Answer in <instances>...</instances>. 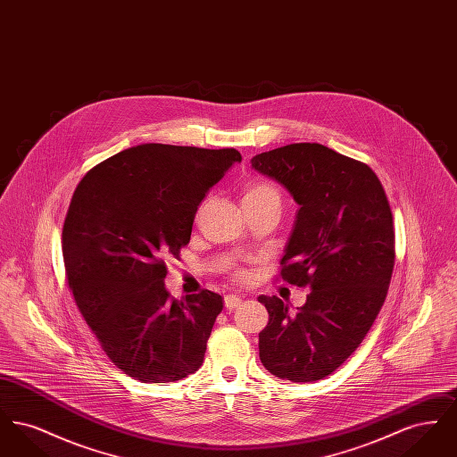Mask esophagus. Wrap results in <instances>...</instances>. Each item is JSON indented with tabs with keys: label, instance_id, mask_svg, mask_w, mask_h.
Here are the masks:
<instances>
[{
	"label": "esophagus",
	"instance_id": "34e87169",
	"mask_svg": "<svg viewBox=\"0 0 457 457\" xmlns=\"http://www.w3.org/2000/svg\"><path fill=\"white\" fill-rule=\"evenodd\" d=\"M239 304H241V296H238V295H226L224 296L226 310H235V308H238Z\"/></svg>",
	"mask_w": 457,
	"mask_h": 457
}]
</instances>
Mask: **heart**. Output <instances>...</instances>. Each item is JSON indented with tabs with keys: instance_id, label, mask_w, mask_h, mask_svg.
<instances>
[{
	"instance_id": "b5f03b06",
	"label": "heart",
	"mask_w": 457,
	"mask_h": 457,
	"mask_svg": "<svg viewBox=\"0 0 457 457\" xmlns=\"http://www.w3.org/2000/svg\"><path fill=\"white\" fill-rule=\"evenodd\" d=\"M262 200H278L281 202V192L278 190V187H274L272 183L267 181H250L245 185L243 188V202H262ZM235 279L245 281L248 279L250 272L245 267H237L233 270Z\"/></svg>"
}]
</instances>
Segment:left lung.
Segmentation results:
<instances>
[{
  "label": "left lung",
  "mask_w": 457,
  "mask_h": 457,
  "mask_svg": "<svg viewBox=\"0 0 457 457\" xmlns=\"http://www.w3.org/2000/svg\"><path fill=\"white\" fill-rule=\"evenodd\" d=\"M252 166L300 204L279 276L312 289L296 313L278 296L259 298L269 312L262 365L283 380L315 382L356 351L386 302L395 259L391 205L370 166L320 144L262 153Z\"/></svg>",
  "instance_id": "8db88e82"
}]
</instances>
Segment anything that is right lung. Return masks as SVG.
Returning <instances> with one entry per match:
<instances>
[{
    "mask_svg": "<svg viewBox=\"0 0 457 457\" xmlns=\"http://www.w3.org/2000/svg\"><path fill=\"white\" fill-rule=\"evenodd\" d=\"M237 149L144 144L94 166L66 212L62 250L75 303L109 360L140 382L200 369L222 310L218 293L173 298L166 259L188 245L196 207Z\"/></svg>",
    "mask_w": 457,
    "mask_h": 457,
    "instance_id": "add662e5",
    "label": "right lung"
}]
</instances>
